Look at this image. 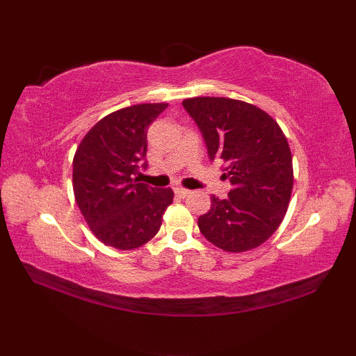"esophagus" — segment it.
Here are the masks:
<instances>
[{"label": "esophagus", "mask_w": 356, "mask_h": 356, "mask_svg": "<svg viewBox=\"0 0 356 356\" xmlns=\"http://www.w3.org/2000/svg\"><path fill=\"white\" fill-rule=\"evenodd\" d=\"M174 193H176V195H179V197H186V195L190 194L191 191H190V190H186V188L177 186V188H174Z\"/></svg>", "instance_id": "obj_1"}]
</instances>
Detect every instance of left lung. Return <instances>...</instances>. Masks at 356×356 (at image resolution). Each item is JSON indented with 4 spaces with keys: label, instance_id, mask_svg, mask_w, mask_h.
Segmentation results:
<instances>
[{
    "label": "left lung",
    "instance_id": "8db88e82",
    "mask_svg": "<svg viewBox=\"0 0 356 356\" xmlns=\"http://www.w3.org/2000/svg\"><path fill=\"white\" fill-rule=\"evenodd\" d=\"M185 110L199 125L211 161H222L232 190L199 217L205 238L226 252L264 243L283 222L291 202L293 168L289 143L266 111L229 97H190Z\"/></svg>",
    "mask_w": 356,
    "mask_h": 356
}]
</instances>
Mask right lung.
Listing matches in <instances>:
<instances>
[{
  "mask_svg": "<svg viewBox=\"0 0 356 356\" xmlns=\"http://www.w3.org/2000/svg\"><path fill=\"white\" fill-rule=\"evenodd\" d=\"M166 107L165 102L138 104L113 111L90 128L76 148L74 199L104 245L130 251L161 229L174 193L140 184L136 174L147 156L148 125Z\"/></svg>",
  "mask_w": 356,
  "mask_h": 356,
  "instance_id": "1",
  "label": "right lung"
}]
</instances>
